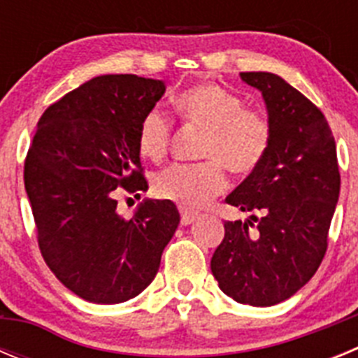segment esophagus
<instances>
[{"mask_svg":"<svg viewBox=\"0 0 358 358\" xmlns=\"http://www.w3.org/2000/svg\"><path fill=\"white\" fill-rule=\"evenodd\" d=\"M199 217L197 211H189V210H181V224L182 226H188V224L195 222Z\"/></svg>","mask_w":358,"mask_h":358,"instance_id":"1","label":"esophagus"}]
</instances>
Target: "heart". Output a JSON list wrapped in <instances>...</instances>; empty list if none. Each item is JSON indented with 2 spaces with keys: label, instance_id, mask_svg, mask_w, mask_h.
Returning a JSON list of instances; mask_svg holds the SVG:
<instances>
[{
  "label": "heart",
  "instance_id": "1",
  "mask_svg": "<svg viewBox=\"0 0 358 358\" xmlns=\"http://www.w3.org/2000/svg\"><path fill=\"white\" fill-rule=\"evenodd\" d=\"M177 110L195 127L206 131L202 163H176L154 177L161 199L185 208H197L226 186L224 166L236 176H249L265 161L273 143V125L262 110L245 109L240 96L217 84H199L177 98ZM172 138V122L152 109L138 129V150L150 161L163 159Z\"/></svg>",
  "mask_w": 358,
  "mask_h": 358
}]
</instances>
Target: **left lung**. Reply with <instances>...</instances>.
Masks as SVG:
<instances>
[{
  "mask_svg": "<svg viewBox=\"0 0 358 358\" xmlns=\"http://www.w3.org/2000/svg\"><path fill=\"white\" fill-rule=\"evenodd\" d=\"M240 78L264 96L273 143L226 197L249 218L224 224L211 273L235 301L273 306L305 287L324 258L341 189L337 150L324 115L283 78L267 71Z\"/></svg>",
  "mask_w": 358,
  "mask_h": 358,
  "instance_id": "left-lung-1",
  "label": "left lung"
}]
</instances>
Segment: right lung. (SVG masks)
I'll use <instances>...</instances> for the list:
<instances>
[{
  "instance_id": "obj_1",
  "label": "right lung",
  "mask_w": 358,
  "mask_h": 358,
  "mask_svg": "<svg viewBox=\"0 0 358 358\" xmlns=\"http://www.w3.org/2000/svg\"><path fill=\"white\" fill-rule=\"evenodd\" d=\"M163 80L100 75L50 106L24 161V189L44 262L85 301L116 305L143 292L179 226L172 201L118 213V188L145 192L138 129Z\"/></svg>"
}]
</instances>
